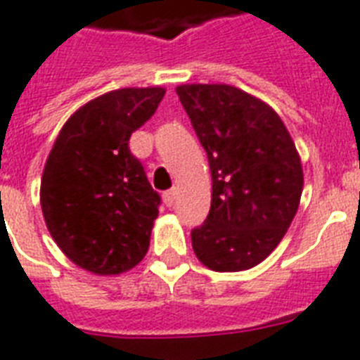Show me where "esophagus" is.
<instances>
[{"label":"esophagus","instance_id":"1","mask_svg":"<svg viewBox=\"0 0 360 360\" xmlns=\"http://www.w3.org/2000/svg\"><path fill=\"white\" fill-rule=\"evenodd\" d=\"M175 198H177V191H175V188H169V191H166V192H164V194H162L164 203H166L168 207H172V205H174V203H175Z\"/></svg>","mask_w":360,"mask_h":360}]
</instances>
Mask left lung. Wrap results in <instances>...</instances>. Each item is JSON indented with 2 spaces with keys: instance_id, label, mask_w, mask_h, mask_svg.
I'll use <instances>...</instances> for the list:
<instances>
[{
  "instance_id": "left-lung-1",
  "label": "left lung",
  "mask_w": 360,
  "mask_h": 360,
  "mask_svg": "<svg viewBox=\"0 0 360 360\" xmlns=\"http://www.w3.org/2000/svg\"><path fill=\"white\" fill-rule=\"evenodd\" d=\"M207 153L211 209L192 248L217 273L246 271L278 246L301 202V157L280 115L228 84L175 87Z\"/></svg>"
}]
</instances>
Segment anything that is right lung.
I'll list each match as a JSON object with an SVG mask.
<instances>
[{
    "label": "right lung",
    "instance_id": "right-lung-1",
    "mask_svg": "<svg viewBox=\"0 0 360 360\" xmlns=\"http://www.w3.org/2000/svg\"><path fill=\"white\" fill-rule=\"evenodd\" d=\"M164 87H123L70 115L41 179L52 239L80 269L108 276L136 267L149 248L160 196L129 149L130 134L157 112Z\"/></svg>",
    "mask_w": 360,
    "mask_h": 360
}]
</instances>
